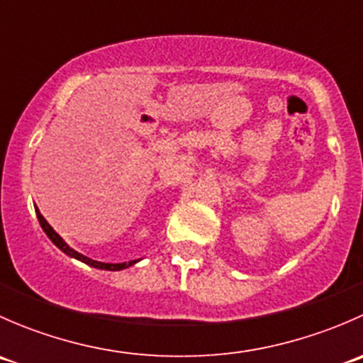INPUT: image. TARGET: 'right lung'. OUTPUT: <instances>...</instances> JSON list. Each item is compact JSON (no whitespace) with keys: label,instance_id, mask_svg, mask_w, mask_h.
Wrapping results in <instances>:
<instances>
[{"label":"right lung","instance_id":"add662e5","mask_svg":"<svg viewBox=\"0 0 363 363\" xmlns=\"http://www.w3.org/2000/svg\"><path fill=\"white\" fill-rule=\"evenodd\" d=\"M35 211H36V218H38V221H40V226H42L43 232L47 233V237H49V239L52 240L54 246L60 247V250L63 251L65 255H68L69 258H75V259H79V262L86 263V265L94 267V269H101V270H123V269H128V267L135 265V263L138 262V259H131V262H128V263H126V262H123V263H104V262H96V259L87 258V256L80 255V252H77L75 250H72V247H69L68 244L65 242L63 239H61L60 233L54 232V228L49 225V223H47V219L43 218L42 214H40L38 208L35 207Z\"/></svg>","mask_w":363,"mask_h":363}]
</instances>
